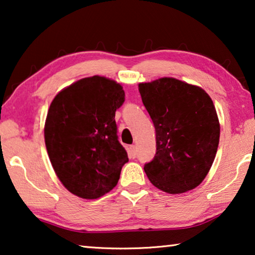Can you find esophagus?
Segmentation results:
<instances>
[{
	"label": "esophagus",
	"mask_w": 255,
	"mask_h": 255,
	"mask_svg": "<svg viewBox=\"0 0 255 255\" xmlns=\"http://www.w3.org/2000/svg\"><path fill=\"white\" fill-rule=\"evenodd\" d=\"M130 153L131 154H133V155H135V153H137V146L135 145H130Z\"/></svg>",
	"instance_id": "obj_1"
}]
</instances>
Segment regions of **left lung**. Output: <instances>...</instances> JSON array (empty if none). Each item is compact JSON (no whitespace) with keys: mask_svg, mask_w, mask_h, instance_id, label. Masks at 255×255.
Returning a JSON list of instances; mask_svg holds the SVG:
<instances>
[{"mask_svg":"<svg viewBox=\"0 0 255 255\" xmlns=\"http://www.w3.org/2000/svg\"><path fill=\"white\" fill-rule=\"evenodd\" d=\"M155 128L156 153L144 170L153 186L182 194L208 175L219 144L217 111L201 87L174 78L138 85Z\"/></svg>","mask_w":255,"mask_h":255,"instance_id":"obj_1","label":"left lung"}]
</instances>
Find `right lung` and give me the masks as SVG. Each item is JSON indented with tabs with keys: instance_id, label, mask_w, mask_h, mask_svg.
Listing matches in <instances>:
<instances>
[{
	"instance_id": "obj_1",
	"label": "right lung",
	"mask_w": 255,
	"mask_h": 255,
	"mask_svg": "<svg viewBox=\"0 0 255 255\" xmlns=\"http://www.w3.org/2000/svg\"><path fill=\"white\" fill-rule=\"evenodd\" d=\"M120 83L94 75L60 90L48 108L44 137L58 179L75 196L95 200L113 190L128 153L115 113L124 103Z\"/></svg>"
}]
</instances>
